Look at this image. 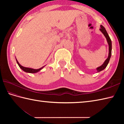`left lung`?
<instances>
[{
    "label": "left lung",
    "mask_w": 124,
    "mask_h": 124,
    "mask_svg": "<svg viewBox=\"0 0 124 124\" xmlns=\"http://www.w3.org/2000/svg\"><path fill=\"white\" fill-rule=\"evenodd\" d=\"M100 30L104 35V36L106 37L108 43L109 44V55H108V58L106 59V60L103 63V64L101 66L98 67L96 69L97 70V72H99L100 71H101L104 70L105 68L107 67L108 64L109 63L110 57H111V50H112V43H111V39H110V38L109 37V36L108 35V34L106 30L105 29V28L103 26H102V25H101V28L100 29Z\"/></svg>",
    "instance_id": "obj_1"
}]
</instances>
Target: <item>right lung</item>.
<instances>
[{
  "label": "right lung",
  "mask_w": 124,
  "mask_h": 124,
  "mask_svg": "<svg viewBox=\"0 0 124 124\" xmlns=\"http://www.w3.org/2000/svg\"><path fill=\"white\" fill-rule=\"evenodd\" d=\"M16 62H17V63L18 64V66L20 67V68L22 70H23L24 71L26 72H28V73H36L38 71H39L40 70H41L43 68H44V67H41V68H40V69H32V68H26V67H24L22 66L19 63H18V62L17 61V60H16Z\"/></svg>",
  "instance_id": "obj_1"
}]
</instances>
